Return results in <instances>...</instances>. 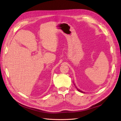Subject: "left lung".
<instances>
[{"label": "left lung", "mask_w": 121, "mask_h": 121, "mask_svg": "<svg viewBox=\"0 0 121 121\" xmlns=\"http://www.w3.org/2000/svg\"><path fill=\"white\" fill-rule=\"evenodd\" d=\"M77 89H78V91H80V92H83V91H80V90H79V89H78V88H77Z\"/></svg>", "instance_id": "obj_1"}]
</instances>
